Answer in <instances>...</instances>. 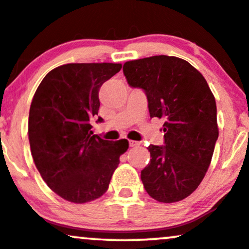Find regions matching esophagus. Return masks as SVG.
I'll return each instance as SVG.
<instances>
[{
    "instance_id": "obj_1",
    "label": "esophagus",
    "mask_w": 249,
    "mask_h": 249,
    "mask_svg": "<svg viewBox=\"0 0 249 249\" xmlns=\"http://www.w3.org/2000/svg\"><path fill=\"white\" fill-rule=\"evenodd\" d=\"M140 143L136 142V141H129V145L130 147H136V145H139Z\"/></svg>"
}]
</instances>
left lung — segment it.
<instances>
[{
  "mask_svg": "<svg viewBox=\"0 0 249 249\" xmlns=\"http://www.w3.org/2000/svg\"><path fill=\"white\" fill-rule=\"evenodd\" d=\"M128 84L144 90L150 118L164 119V145H149L141 171L145 191L160 203L183 200L199 186L219 136L217 105L205 78L169 55L124 63Z\"/></svg>",
  "mask_w": 249,
  "mask_h": 249,
  "instance_id": "1",
  "label": "left lung"
}]
</instances>
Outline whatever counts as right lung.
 <instances>
[{
    "mask_svg": "<svg viewBox=\"0 0 249 249\" xmlns=\"http://www.w3.org/2000/svg\"><path fill=\"white\" fill-rule=\"evenodd\" d=\"M121 64L83 63L55 67L44 77L29 113V142L44 182L63 199L84 204L108 190L127 140L112 142L93 135L99 89Z\"/></svg>",
    "mask_w": 249,
    "mask_h": 249,
    "instance_id": "1",
    "label": "right lung"
}]
</instances>
